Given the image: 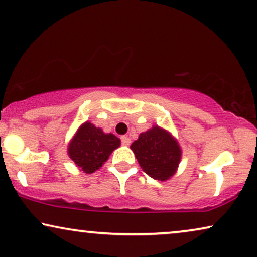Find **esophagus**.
<instances>
[{
	"mask_svg": "<svg viewBox=\"0 0 257 257\" xmlns=\"http://www.w3.org/2000/svg\"><path fill=\"white\" fill-rule=\"evenodd\" d=\"M121 143H122V146H130L132 141H130L128 136H123V137H121Z\"/></svg>",
	"mask_w": 257,
	"mask_h": 257,
	"instance_id": "1",
	"label": "esophagus"
}]
</instances>
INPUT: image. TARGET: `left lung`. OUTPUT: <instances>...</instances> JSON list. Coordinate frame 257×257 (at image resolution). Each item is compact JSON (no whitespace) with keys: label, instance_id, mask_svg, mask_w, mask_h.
Returning a JSON list of instances; mask_svg holds the SVG:
<instances>
[{"label":"left lung","instance_id":"obj_1","mask_svg":"<svg viewBox=\"0 0 257 257\" xmlns=\"http://www.w3.org/2000/svg\"><path fill=\"white\" fill-rule=\"evenodd\" d=\"M130 148L143 171L161 182L173 176L182 155L178 143L160 127L141 134Z\"/></svg>","mask_w":257,"mask_h":257}]
</instances>
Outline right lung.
<instances>
[{
	"label": "right lung",
	"mask_w": 257,
	"mask_h": 257,
	"mask_svg": "<svg viewBox=\"0 0 257 257\" xmlns=\"http://www.w3.org/2000/svg\"><path fill=\"white\" fill-rule=\"evenodd\" d=\"M120 140L113 134H104L100 128L86 122L70 143L71 160L86 173H92L102 166L111 151L120 147Z\"/></svg>",
	"instance_id": "right-lung-1"
}]
</instances>
